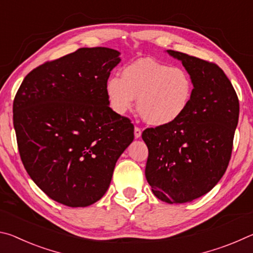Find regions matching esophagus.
<instances>
[{
	"label": "esophagus",
	"mask_w": 253,
	"mask_h": 253,
	"mask_svg": "<svg viewBox=\"0 0 253 253\" xmlns=\"http://www.w3.org/2000/svg\"><path fill=\"white\" fill-rule=\"evenodd\" d=\"M134 135H135V138H139V137L142 136V129H140L139 127H135Z\"/></svg>",
	"instance_id": "esophagus-1"
}]
</instances>
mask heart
Wrapping results in <instances>:
<instances>
[{
  "label": "heart",
  "mask_w": 253,
  "mask_h": 253,
  "mask_svg": "<svg viewBox=\"0 0 253 253\" xmlns=\"http://www.w3.org/2000/svg\"><path fill=\"white\" fill-rule=\"evenodd\" d=\"M106 95L115 113L124 115L134 107L145 122L168 126L178 121L190 105L193 81L186 70L152 59H140L106 83Z\"/></svg>",
  "instance_id": "1"
}]
</instances>
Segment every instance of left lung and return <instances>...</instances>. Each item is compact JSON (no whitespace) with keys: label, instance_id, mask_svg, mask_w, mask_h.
Returning a JSON list of instances; mask_svg holds the SVG:
<instances>
[{"label":"left lung","instance_id":"obj_1","mask_svg":"<svg viewBox=\"0 0 253 253\" xmlns=\"http://www.w3.org/2000/svg\"><path fill=\"white\" fill-rule=\"evenodd\" d=\"M168 53L182 62L193 81L185 114L168 126L147 128L145 176L154 195L169 204L207 194L228 169L239 121V99L223 70L213 62L178 51Z\"/></svg>","mask_w":253,"mask_h":253}]
</instances>
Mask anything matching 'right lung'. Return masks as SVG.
Wrapping results in <instances>:
<instances>
[{
    "label": "right lung",
    "instance_id": "add662e5",
    "mask_svg": "<svg viewBox=\"0 0 253 253\" xmlns=\"http://www.w3.org/2000/svg\"><path fill=\"white\" fill-rule=\"evenodd\" d=\"M117 50L81 48L25 76L13 101L24 169L50 199L71 208L100 200L134 125L110 108L106 83Z\"/></svg>",
    "mask_w": 253,
    "mask_h": 253
}]
</instances>
